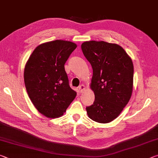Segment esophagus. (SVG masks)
<instances>
[{"mask_svg":"<svg viewBox=\"0 0 158 158\" xmlns=\"http://www.w3.org/2000/svg\"><path fill=\"white\" fill-rule=\"evenodd\" d=\"M84 89H85V86H84V85L81 84V85H80L79 86V92H80V93H82V92L84 91Z\"/></svg>","mask_w":158,"mask_h":158,"instance_id":"esophagus-1","label":"esophagus"}]
</instances>
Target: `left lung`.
<instances>
[{
	"mask_svg": "<svg viewBox=\"0 0 158 158\" xmlns=\"http://www.w3.org/2000/svg\"><path fill=\"white\" fill-rule=\"evenodd\" d=\"M81 50L93 68L90 88L95 101L86 106L88 116L107 123L118 116L132 95V59L121 46L104 41L84 42Z\"/></svg>",
	"mask_w": 158,
	"mask_h": 158,
	"instance_id": "1",
	"label": "left lung"
}]
</instances>
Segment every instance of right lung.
<instances>
[{"mask_svg":"<svg viewBox=\"0 0 158 158\" xmlns=\"http://www.w3.org/2000/svg\"><path fill=\"white\" fill-rule=\"evenodd\" d=\"M77 47L59 40L46 42L35 48L26 64L24 83L29 98L48 118L62 116L76 97L64 65Z\"/></svg>","mask_w":158,"mask_h":158,"instance_id":"obj_1","label":"right lung"}]
</instances>
